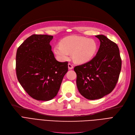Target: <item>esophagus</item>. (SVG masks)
<instances>
[{"label": "esophagus", "instance_id": "obj_1", "mask_svg": "<svg viewBox=\"0 0 135 135\" xmlns=\"http://www.w3.org/2000/svg\"><path fill=\"white\" fill-rule=\"evenodd\" d=\"M68 68H69V69H72L73 68V66L72 65L71 63H68Z\"/></svg>", "mask_w": 135, "mask_h": 135}]
</instances>
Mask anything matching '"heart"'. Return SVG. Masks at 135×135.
Segmentation results:
<instances>
[{
	"label": "heart",
	"instance_id": "b5f03b06",
	"mask_svg": "<svg viewBox=\"0 0 135 135\" xmlns=\"http://www.w3.org/2000/svg\"><path fill=\"white\" fill-rule=\"evenodd\" d=\"M97 49V45L94 39L72 35L62 39L60 45L55 46L54 52L60 60L66 61L69 54H72L75 62L83 63L93 57Z\"/></svg>",
	"mask_w": 135,
	"mask_h": 135
}]
</instances>
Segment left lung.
<instances>
[{
    "mask_svg": "<svg viewBox=\"0 0 135 135\" xmlns=\"http://www.w3.org/2000/svg\"><path fill=\"white\" fill-rule=\"evenodd\" d=\"M95 37L100 41L96 55L90 61L74 68L79 92L91 100L101 98L114 90L122 69L117 44L103 35Z\"/></svg>",
    "mask_w": 135,
    "mask_h": 135,
    "instance_id": "obj_1",
    "label": "left lung"
}]
</instances>
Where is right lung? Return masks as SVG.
<instances>
[{
	"label": "right lung",
	"mask_w": 135,
	"mask_h": 135,
	"mask_svg": "<svg viewBox=\"0 0 135 135\" xmlns=\"http://www.w3.org/2000/svg\"><path fill=\"white\" fill-rule=\"evenodd\" d=\"M53 36L33 34L17 49L16 72L17 79L26 93L38 101H49L57 94L68 62L55 58L50 42Z\"/></svg>",
	"instance_id": "add662e5"
}]
</instances>
